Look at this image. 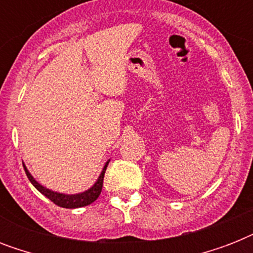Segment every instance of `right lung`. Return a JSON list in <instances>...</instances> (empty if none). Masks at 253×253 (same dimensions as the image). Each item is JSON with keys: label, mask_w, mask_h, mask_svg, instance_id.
<instances>
[{"label": "right lung", "mask_w": 253, "mask_h": 253, "mask_svg": "<svg viewBox=\"0 0 253 253\" xmlns=\"http://www.w3.org/2000/svg\"><path fill=\"white\" fill-rule=\"evenodd\" d=\"M107 164L109 162L106 163V166L103 167L102 172L99 174L98 180L95 182L93 186H91L89 190L84 193H80V194H73V196H67V194H60V193H55L52 190H49V189H45L44 186H42L41 184H38L37 181L34 180V177L31 176L29 173V170L25 168L26 174L29 177V180L31 181V184L35 186V188L39 190V192L45 196L48 200H51L55 205L57 206H60V208H65V209H76V208H83V206H87V205H90L91 202H94L97 198L101 194V190H102V185H103V177H105V172H106Z\"/></svg>", "instance_id": "right-lung-1"}]
</instances>
